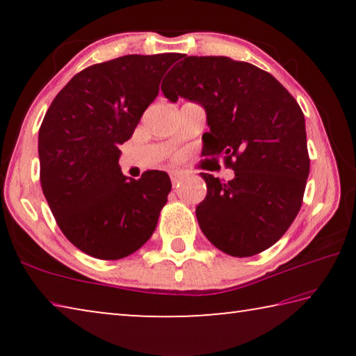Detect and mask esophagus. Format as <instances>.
I'll use <instances>...</instances> for the list:
<instances>
[{
	"label": "esophagus",
	"mask_w": 356,
	"mask_h": 356,
	"mask_svg": "<svg viewBox=\"0 0 356 356\" xmlns=\"http://www.w3.org/2000/svg\"><path fill=\"white\" fill-rule=\"evenodd\" d=\"M170 177H171V182H172V186H177L180 182H182V179H184V174L182 172H171L170 174Z\"/></svg>",
	"instance_id": "obj_1"
}]
</instances>
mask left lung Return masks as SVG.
<instances>
[{
	"label": "left lung",
	"mask_w": 356,
	"mask_h": 356,
	"mask_svg": "<svg viewBox=\"0 0 356 356\" xmlns=\"http://www.w3.org/2000/svg\"><path fill=\"white\" fill-rule=\"evenodd\" d=\"M161 91L206 108L201 154L221 156L236 172L227 182L201 172L207 195L196 218L204 236L234 257L270 248L298 215L309 176L297 100L268 72L226 56L180 55Z\"/></svg>",
	"instance_id": "8db88e82"
}]
</instances>
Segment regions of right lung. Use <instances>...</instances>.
Masks as SVG:
<instances>
[{
    "instance_id": "1",
    "label": "right lung",
    "mask_w": 356,
    "mask_h": 356,
    "mask_svg": "<svg viewBox=\"0 0 356 356\" xmlns=\"http://www.w3.org/2000/svg\"><path fill=\"white\" fill-rule=\"evenodd\" d=\"M174 53L127 55L89 65L51 102L39 129L40 185L70 243L102 261L127 257L152 236L171 191L150 170L125 177L119 146L159 95Z\"/></svg>"
}]
</instances>
